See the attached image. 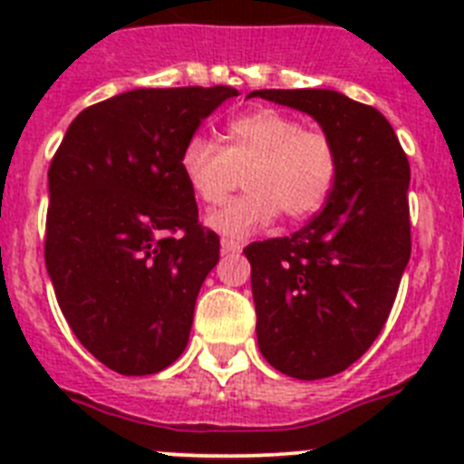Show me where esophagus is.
Returning a JSON list of instances; mask_svg holds the SVG:
<instances>
[{"label":"esophagus","instance_id":"1","mask_svg":"<svg viewBox=\"0 0 464 464\" xmlns=\"http://www.w3.org/2000/svg\"><path fill=\"white\" fill-rule=\"evenodd\" d=\"M220 251H223V256H227V253H239L241 244L235 239H223L220 241Z\"/></svg>","mask_w":464,"mask_h":464}]
</instances>
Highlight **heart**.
<instances>
[{
  "label": "heart",
  "mask_w": 464,
  "mask_h": 464,
  "mask_svg": "<svg viewBox=\"0 0 464 464\" xmlns=\"http://www.w3.org/2000/svg\"><path fill=\"white\" fill-rule=\"evenodd\" d=\"M227 146L190 137L179 158L183 181L204 204H220L244 171L241 197L213 211L207 225L232 239H244L283 211L302 220L325 204L337 179V150L330 137L304 130V122L276 109H256L225 130Z\"/></svg>",
  "instance_id": "b5f03b06"
}]
</instances>
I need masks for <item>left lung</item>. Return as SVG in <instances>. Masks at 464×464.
<instances>
[{
    "mask_svg": "<svg viewBox=\"0 0 464 464\" xmlns=\"http://www.w3.org/2000/svg\"><path fill=\"white\" fill-rule=\"evenodd\" d=\"M309 113L337 150V179L309 225L256 241L257 343L274 370L302 381L343 372L374 343L411 256L409 160L374 106L337 90H253Z\"/></svg>",
    "mask_w": 464,
    "mask_h": 464,
    "instance_id": "1",
    "label": "left lung"
}]
</instances>
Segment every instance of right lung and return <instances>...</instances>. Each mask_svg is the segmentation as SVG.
<instances>
[{"label":"right lung","instance_id":"obj_1","mask_svg":"<svg viewBox=\"0 0 464 464\" xmlns=\"http://www.w3.org/2000/svg\"><path fill=\"white\" fill-rule=\"evenodd\" d=\"M235 88H139L73 118L48 169L46 269L72 332L125 376L186 351L195 302L220 257L197 223L179 158Z\"/></svg>","mask_w":464,"mask_h":464}]
</instances>
